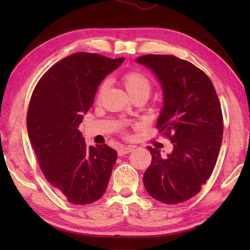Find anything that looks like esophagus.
Wrapping results in <instances>:
<instances>
[{"label": "esophagus", "mask_w": 250, "mask_h": 250, "mask_svg": "<svg viewBox=\"0 0 250 250\" xmlns=\"http://www.w3.org/2000/svg\"><path fill=\"white\" fill-rule=\"evenodd\" d=\"M133 150V146H120L119 149H118V154L119 155H125V154H128L130 153L131 151Z\"/></svg>", "instance_id": "1"}]
</instances>
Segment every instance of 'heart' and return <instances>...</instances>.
<instances>
[{"instance_id":"obj_1","label":"heart","mask_w":250,"mask_h":250,"mask_svg":"<svg viewBox=\"0 0 250 250\" xmlns=\"http://www.w3.org/2000/svg\"><path fill=\"white\" fill-rule=\"evenodd\" d=\"M122 84H124L125 90L128 94L133 97L137 95H145L146 97H149L150 92L152 90V83L151 80L146 74H143L140 70H130L122 76ZM107 88V82H104L100 83L98 88V92L97 96L100 98L103 96L104 91Z\"/></svg>"}]
</instances>
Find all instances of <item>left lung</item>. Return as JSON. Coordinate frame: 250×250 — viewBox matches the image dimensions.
Segmentation results:
<instances>
[{
    "label": "left lung",
    "mask_w": 250,
    "mask_h": 250,
    "mask_svg": "<svg viewBox=\"0 0 250 250\" xmlns=\"http://www.w3.org/2000/svg\"><path fill=\"white\" fill-rule=\"evenodd\" d=\"M158 76L164 105L159 132L170 139L167 158L152 155L143 175L146 192L164 204H179L200 193L213 172L223 140V113L215 88L204 71L173 55H145L135 59Z\"/></svg>",
    "instance_id": "left-lung-1"
}]
</instances>
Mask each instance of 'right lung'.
I'll use <instances>...</instances> for the list:
<instances>
[{"instance_id": "obj_1", "label": "right lung", "mask_w": 250, "mask_h": 250, "mask_svg": "<svg viewBox=\"0 0 250 250\" xmlns=\"http://www.w3.org/2000/svg\"><path fill=\"white\" fill-rule=\"evenodd\" d=\"M124 61L69 55L42 76L29 100L27 132L41 170L71 204H91L107 188L117 151L107 145L88 147L78 126L99 83Z\"/></svg>"}]
</instances>
